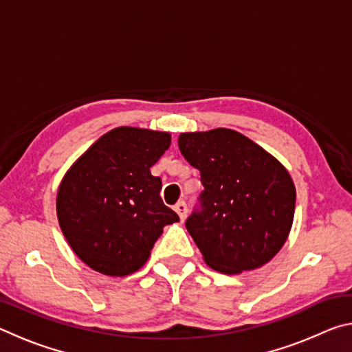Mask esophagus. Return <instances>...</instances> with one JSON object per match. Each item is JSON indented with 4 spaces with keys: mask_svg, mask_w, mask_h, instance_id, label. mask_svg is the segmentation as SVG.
<instances>
[{
    "mask_svg": "<svg viewBox=\"0 0 352 352\" xmlns=\"http://www.w3.org/2000/svg\"><path fill=\"white\" fill-rule=\"evenodd\" d=\"M174 210L177 211L178 216H180V220L183 222V220L186 219V216H188V206H186V204H184L183 200L178 201V204L174 206Z\"/></svg>",
    "mask_w": 352,
    "mask_h": 352,
    "instance_id": "1",
    "label": "esophagus"
}]
</instances>
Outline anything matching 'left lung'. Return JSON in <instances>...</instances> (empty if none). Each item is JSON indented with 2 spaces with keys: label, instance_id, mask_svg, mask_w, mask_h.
I'll list each match as a JSON object with an SVG mask.
<instances>
[{
  "label": "left lung",
  "instance_id": "left-lung-1",
  "mask_svg": "<svg viewBox=\"0 0 352 352\" xmlns=\"http://www.w3.org/2000/svg\"><path fill=\"white\" fill-rule=\"evenodd\" d=\"M178 147L204 184L186 228L211 269L264 265L290 233L296 192L284 166L228 129L182 133Z\"/></svg>",
  "mask_w": 352,
  "mask_h": 352
}]
</instances>
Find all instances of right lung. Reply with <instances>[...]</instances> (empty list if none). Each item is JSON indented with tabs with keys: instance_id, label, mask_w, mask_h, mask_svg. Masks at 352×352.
Returning <instances> with one entry per match:
<instances>
[{
	"instance_id": "add662e5",
	"label": "right lung",
	"mask_w": 352,
	"mask_h": 352,
	"mask_svg": "<svg viewBox=\"0 0 352 352\" xmlns=\"http://www.w3.org/2000/svg\"><path fill=\"white\" fill-rule=\"evenodd\" d=\"M170 135L118 127L94 142L63 177L57 217L65 237L93 270L126 276L144 265L163 226L178 222L160 197L151 168Z\"/></svg>"
}]
</instances>
